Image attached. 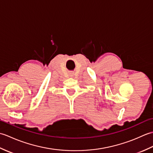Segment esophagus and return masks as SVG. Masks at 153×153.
Instances as JSON below:
<instances>
[{
    "instance_id": "1",
    "label": "esophagus",
    "mask_w": 153,
    "mask_h": 153,
    "mask_svg": "<svg viewBox=\"0 0 153 153\" xmlns=\"http://www.w3.org/2000/svg\"><path fill=\"white\" fill-rule=\"evenodd\" d=\"M70 76L71 77H73L74 76V73H70Z\"/></svg>"
}]
</instances>
